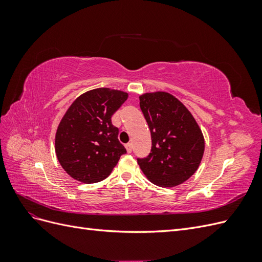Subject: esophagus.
I'll return each instance as SVG.
<instances>
[{
  "label": "esophagus",
  "instance_id": "obj_1",
  "mask_svg": "<svg viewBox=\"0 0 262 262\" xmlns=\"http://www.w3.org/2000/svg\"><path fill=\"white\" fill-rule=\"evenodd\" d=\"M125 148H126V152H128V153H131V152H132V149H133V145H132L131 143H129V144H126V145H125Z\"/></svg>",
  "mask_w": 262,
  "mask_h": 262
}]
</instances>
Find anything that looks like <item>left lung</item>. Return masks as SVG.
<instances>
[{
    "instance_id": "8db88e82",
    "label": "left lung",
    "mask_w": 262,
    "mask_h": 262,
    "mask_svg": "<svg viewBox=\"0 0 262 262\" xmlns=\"http://www.w3.org/2000/svg\"><path fill=\"white\" fill-rule=\"evenodd\" d=\"M140 108L152 138L150 153L138 158L140 168L156 186L182 184L196 171L204 153L199 125L184 104L168 93L141 95Z\"/></svg>"
}]
</instances>
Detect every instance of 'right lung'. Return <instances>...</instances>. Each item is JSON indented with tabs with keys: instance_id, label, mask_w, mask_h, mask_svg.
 <instances>
[{
	"instance_id": "1",
	"label": "right lung",
	"mask_w": 262,
	"mask_h": 262,
	"mask_svg": "<svg viewBox=\"0 0 262 262\" xmlns=\"http://www.w3.org/2000/svg\"><path fill=\"white\" fill-rule=\"evenodd\" d=\"M128 94L96 89L77 97L70 106L55 134V153L69 175L84 184H95L112 173L124 146L112 117Z\"/></svg>"
}]
</instances>
